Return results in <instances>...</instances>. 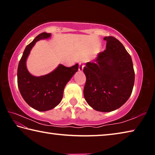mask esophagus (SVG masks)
Wrapping results in <instances>:
<instances>
[{
    "label": "esophagus",
    "mask_w": 155,
    "mask_h": 155,
    "mask_svg": "<svg viewBox=\"0 0 155 155\" xmlns=\"http://www.w3.org/2000/svg\"><path fill=\"white\" fill-rule=\"evenodd\" d=\"M83 67H84V65L83 63H79V64H78V70H79V71L81 72L83 71Z\"/></svg>",
    "instance_id": "1"
}]
</instances>
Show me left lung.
<instances>
[{"label":"left lung","mask_w":155,"mask_h":155,"mask_svg":"<svg viewBox=\"0 0 155 155\" xmlns=\"http://www.w3.org/2000/svg\"><path fill=\"white\" fill-rule=\"evenodd\" d=\"M106 50L83 68L86 83L83 94L89 105L96 111L110 112L122 106L132 93L135 72L132 59L114 37L104 38Z\"/></svg>","instance_id":"left-lung-1"}]
</instances>
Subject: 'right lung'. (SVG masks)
<instances>
[{
    "instance_id": "right-lung-1",
    "label": "right lung",
    "mask_w": 155,
    "mask_h": 155,
    "mask_svg": "<svg viewBox=\"0 0 155 155\" xmlns=\"http://www.w3.org/2000/svg\"><path fill=\"white\" fill-rule=\"evenodd\" d=\"M51 33H41L26 47L18 68V86L26 103L40 111L53 109L61 101L64 87L75 72L78 65L65 67L59 65L54 71L48 74L35 77L31 75L26 66V61L31 50L37 41L51 37Z\"/></svg>"
}]
</instances>
